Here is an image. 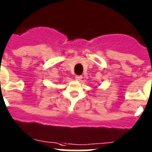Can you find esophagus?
<instances>
[{
  "label": "esophagus",
  "instance_id": "34e87169",
  "mask_svg": "<svg viewBox=\"0 0 152 152\" xmlns=\"http://www.w3.org/2000/svg\"><path fill=\"white\" fill-rule=\"evenodd\" d=\"M81 78H82V76H80V75H76V76H75V79L77 80H80Z\"/></svg>",
  "mask_w": 152,
  "mask_h": 152
}]
</instances>
